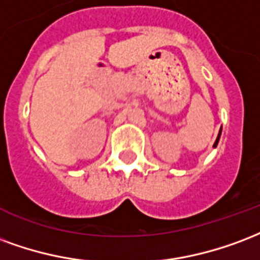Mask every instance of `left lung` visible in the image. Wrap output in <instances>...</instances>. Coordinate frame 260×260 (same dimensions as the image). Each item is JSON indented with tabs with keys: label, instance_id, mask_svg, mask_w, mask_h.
<instances>
[{
	"label": "left lung",
	"instance_id": "obj_1",
	"mask_svg": "<svg viewBox=\"0 0 260 260\" xmlns=\"http://www.w3.org/2000/svg\"><path fill=\"white\" fill-rule=\"evenodd\" d=\"M220 133H221V130H220ZM220 133H219V136H217V138H216L215 145H213V147H216V145H217V143H219V138H220Z\"/></svg>",
	"mask_w": 260,
	"mask_h": 260
}]
</instances>
